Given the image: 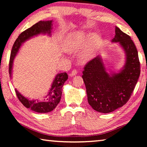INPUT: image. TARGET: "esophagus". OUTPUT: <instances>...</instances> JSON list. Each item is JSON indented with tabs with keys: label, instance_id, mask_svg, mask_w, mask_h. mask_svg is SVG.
Segmentation results:
<instances>
[{
	"label": "esophagus",
	"instance_id": "obj_1",
	"mask_svg": "<svg viewBox=\"0 0 147 147\" xmlns=\"http://www.w3.org/2000/svg\"><path fill=\"white\" fill-rule=\"evenodd\" d=\"M76 74H77V71L76 70H73V71H72L71 73L69 74V76H71V77H73L74 76L76 75Z\"/></svg>",
	"mask_w": 147,
	"mask_h": 147
}]
</instances>
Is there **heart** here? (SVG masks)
<instances>
[{
	"label": "heart",
	"mask_w": 147,
	"mask_h": 147,
	"mask_svg": "<svg viewBox=\"0 0 147 147\" xmlns=\"http://www.w3.org/2000/svg\"><path fill=\"white\" fill-rule=\"evenodd\" d=\"M101 38L96 34H93L88 39V36L85 33L78 32L70 34L65 38L63 48L64 51L67 52L75 53L80 51L85 45V48L81 52L79 57L81 62H85L90 60L94 56L99 48Z\"/></svg>",
	"instance_id": "b5f03b06"
}]
</instances>
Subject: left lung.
<instances>
[{
  "label": "left lung",
  "instance_id": "8db88e82",
  "mask_svg": "<svg viewBox=\"0 0 147 147\" xmlns=\"http://www.w3.org/2000/svg\"><path fill=\"white\" fill-rule=\"evenodd\" d=\"M115 33L112 42H119L125 54L126 62L121 69L117 73H108L99 55L85 65L83 72L88 104L102 113H109L126 104L140 74V63L135 43L117 26Z\"/></svg>",
  "mask_w": 147,
  "mask_h": 147
}]
</instances>
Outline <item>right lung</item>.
I'll use <instances>...</instances> for the list:
<instances>
[{
	"mask_svg": "<svg viewBox=\"0 0 147 147\" xmlns=\"http://www.w3.org/2000/svg\"><path fill=\"white\" fill-rule=\"evenodd\" d=\"M52 20L51 21H40L34 24L30 28L22 32L18 38L16 40L12 47L10 61H9V74L12 78V65L13 61L16 56L19 49L21 45L26 40L33 38L38 35H47L51 36V30L52 29ZM68 78V75L66 73H59L54 78L51 88L49 90L48 94L44 96L42 102H38V100H30L19 92L15 89L16 93L20 101L24 107L30 109L33 111L38 113H47L52 111L56 107L61 100L62 95V88L64 83Z\"/></svg>",
	"mask_w": 147,
	"mask_h": 147,
	"instance_id": "right-lung-1",
	"label": "right lung"
}]
</instances>
